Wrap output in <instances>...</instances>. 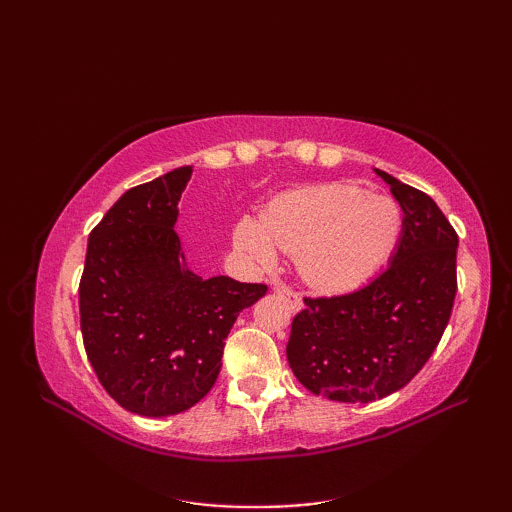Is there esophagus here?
I'll list each match as a JSON object with an SVG mask.
<instances>
[{"label":"esophagus","instance_id":"esophagus-1","mask_svg":"<svg viewBox=\"0 0 512 512\" xmlns=\"http://www.w3.org/2000/svg\"><path fill=\"white\" fill-rule=\"evenodd\" d=\"M273 290L277 292V295L281 297V299H286L288 301V306H290V310H301V297H299V292H295L292 290L290 286H286V284H281V281H275L273 284Z\"/></svg>","mask_w":512,"mask_h":512}]
</instances>
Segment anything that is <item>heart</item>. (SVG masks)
Returning <instances> with one entry per match:
<instances>
[{
	"label": "heart",
	"mask_w": 512,
	"mask_h": 512,
	"mask_svg": "<svg viewBox=\"0 0 512 512\" xmlns=\"http://www.w3.org/2000/svg\"><path fill=\"white\" fill-rule=\"evenodd\" d=\"M398 204L347 184H319L281 193L262 220L242 217L233 244L255 264H270L277 246L301 250V273L314 286L341 290L383 262L400 235Z\"/></svg>",
	"instance_id": "b5f03b06"
}]
</instances>
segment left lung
Masks as SVG:
<instances>
[{
    "instance_id": "obj_1",
    "label": "left lung",
    "mask_w": 512,
    "mask_h": 512,
    "mask_svg": "<svg viewBox=\"0 0 512 512\" xmlns=\"http://www.w3.org/2000/svg\"><path fill=\"white\" fill-rule=\"evenodd\" d=\"M402 213L391 262L347 295L303 297L292 319L288 363L312 394L369 402L405 387L436 350L451 319L458 233L427 193L385 171Z\"/></svg>"
}]
</instances>
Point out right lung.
<instances>
[{"mask_svg":"<svg viewBox=\"0 0 512 512\" xmlns=\"http://www.w3.org/2000/svg\"><path fill=\"white\" fill-rule=\"evenodd\" d=\"M191 173L180 167L125 191L85 255V352L107 394L138 416H173L209 394L235 319L268 290L189 268L173 226Z\"/></svg>","mask_w":512,"mask_h":512,"instance_id":"add662e5","label":"right lung"}]
</instances>
